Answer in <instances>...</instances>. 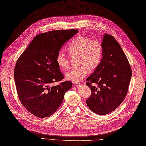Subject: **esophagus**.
Here are the masks:
<instances>
[{"mask_svg":"<svg viewBox=\"0 0 146 146\" xmlns=\"http://www.w3.org/2000/svg\"><path fill=\"white\" fill-rule=\"evenodd\" d=\"M73 85L75 86V87H79V86L80 85V84L79 82H74L73 83Z\"/></svg>","mask_w":146,"mask_h":146,"instance_id":"1","label":"esophagus"}]
</instances>
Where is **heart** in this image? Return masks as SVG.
<instances>
[{"instance_id":"1","label":"heart","mask_w":146,"mask_h":146,"mask_svg":"<svg viewBox=\"0 0 146 146\" xmlns=\"http://www.w3.org/2000/svg\"><path fill=\"white\" fill-rule=\"evenodd\" d=\"M67 50L70 55H79V64L80 66L67 72L66 78L74 82H78L90 73V69L98 66L103 55V46L100 41L91 40L85 36H78L70 43ZM56 62L61 70L69 67L68 58L63 52L57 54Z\"/></svg>"}]
</instances>
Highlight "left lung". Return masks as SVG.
Returning a JSON list of instances; mask_svg holds the SVG:
<instances>
[{
    "label": "left lung",
    "instance_id": "obj_1",
    "mask_svg": "<svg viewBox=\"0 0 146 146\" xmlns=\"http://www.w3.org/2000/svg\"><path fill=\"white\" fill-rule=\"evenodd\" d=\"M103 55L93 73L86 81L91 90L87 100L90 110L99 115L109 114L119 106L127 93L132 70L125 53L112 35L102 38ZM98 85L93 87L91 84Z\"/></svg>",
    "mask_w": 146,
    "mask_h": 146
}]
</instances>
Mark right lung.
I'll list each match as a JSON object with an SVG mask.
<instances>
[{
  "instance_id": "add662e5",
  "label": "right lung",
  "mask_w": 146,
  "mask_h": 146,
  "mask_svg": "<svg viewBox=\"0 0 146 146\" xmlns=\"http://www.w3.org/2000/svg\"><path fill=\"white\" fill-rule=\"evenodd\" d=\"M76 29L52 31L36 35L16 62L14 77L21 104L32 114L49 117L60 106L64 94L72 87L66 81L56 62L62 46L76 34Z\"/></svg>"
}]
</instances>
